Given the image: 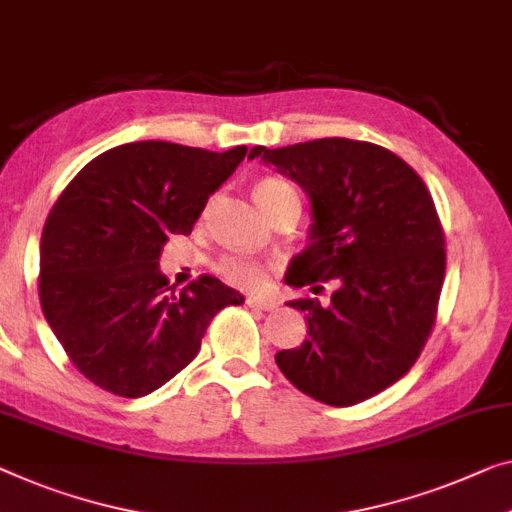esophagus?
Wrapping results in <instances>:
<instances>
[{
	"label": "esophagus",
	"instance_id": "34e87169",
	"mask_svg": "<svg viewBox=\"0 0 512 512\" xmlns=\"http://www.w3.org/2000/svg\"><path fill=\"white\" fill-rule=\"evenodd\" d=\"M246 303L250 305V308H257V310H276L278 308V303L273 301V299H259V296H248L246 299Z\"/></svg>",
	"mask_w": 512,
	"mask_h": 512
}]
</instances>
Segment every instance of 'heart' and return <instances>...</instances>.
<instances>
[{"instance_id": "b5f03b06", "label": "heart", "mask_w": 512, "mask_h": 512, "mask_svg": "<svg viewBox=\"0 0 512 512\" xmlns=\"http://www.w3.org/2000/svg\"><path fill=\"white\" fill-rule=\"evenodd\" d=\"M289 190H294V188L289 186L287 181H282L278 177H266V179L255 183L253 197L259 204V209L266 211L273 202L278 200L280 195L289 193ZM266 271L269 269H266L262 262H257V259H250V257H241V255L225 257L223 262L218 264V273L223 276V280H227L230 285L241 287V289L262 287L266 282Z\"/></svg>"}]
</instances>
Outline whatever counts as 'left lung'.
Listing matches in <instances>:
<instances>
[{"mask_svg":"<svg viewBox=\"0 0 512 512\" xmlns=\"http://www.w3.org/2000/svg\"><path fill=\"white\" fill-rule=\"evenodd\" d=\"M257 156L312 204L310 243L285 282L338 285L331 305L289 301L308 315L310 338L276 363L310 398L352 407L407 375L430 338L446 273L432 195L400 156L372 142L324 137L250 149L248 158Z\"/></svg>","mask_w":512,"mask_h":512,"instance_id":"obj_1","label":"left lung"}]
</instances>
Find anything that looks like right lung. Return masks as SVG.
<instances>
[{
    "instance_id": "add662e5",
    "label": "right lung",
    "mask_w": 512,
    "mask_h": 512,
    "mask_svg": "<svg viewBox=\"0 0 512 512\" xmlns=\"http://www.w3.org/2000/svg\"><path fill=\"white\" fill-rule=\"evenodd\" d=\"M248 147L223 154L128 142L75 174L45 220L38 296L59 345L96 386L142 398L200 352L225 305L243 296L213 276L174 294L158 269L170 234H188Z\"/></svg>"
}]
</instances>
